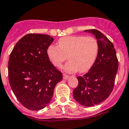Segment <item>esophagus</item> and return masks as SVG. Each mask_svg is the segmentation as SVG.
Returning a JSON list of instances; mask_svg holds the SVG:
<instances>
[{
    "label": "esophagus",
    "instance_id": "1",
    "mask_svg": "<svg viewBox=\"0 0 129 129\" xmlns=\"http://www.w3.org/2000/svg\"><path fill=\"white\" fill-rule=\"evenodd\" d=\"M70 77V75H68L67 74H63V79H68Z\"/></svg>",
    "mask_w": 129,
    "mask_h": 129
}]
</instances>
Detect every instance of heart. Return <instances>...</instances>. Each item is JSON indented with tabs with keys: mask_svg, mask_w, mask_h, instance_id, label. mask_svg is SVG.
Segmentation results:
<instances>
[{
	"mask_svg": "<svg viewBox=\"0 0 129 129\" xmlns=\"http://www.w3.org/2000/svg\"><path fill=\"white\" fill-rule=\"evenodd\" d=\"M99 46L92 36H67L60 38L58 46L50 45L47 50L50 60L56 68H61L67 59L70 61L64 67L69 72H86L96 61Z\"/></svg>",
	"mask_w": 129,
	"mask_h": 129,
	"instance_id": "obj_1",
	"label": "heart"
}]
</instances>
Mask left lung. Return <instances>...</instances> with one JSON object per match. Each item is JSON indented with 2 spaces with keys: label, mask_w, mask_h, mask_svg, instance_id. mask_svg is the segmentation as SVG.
Masks as SVG:
<instances>
[{
  "label": "left lung",
  "mask_w": 129,
  "mask_h": 129,
  "mask_svg": "<svg viewBox=\"0 0 129 129\" xmlns=\"http://www.w3.org/2000/svg\"><path fill=\"white\" fill-rule=\"evenodd\" d=\"M94 35L99 50L96 61L83 76L77 77L78 86L73 97L84 106H94L104 102L113 89L118 70V59L113 43L96 29L85 30Z\"/></svg>",
  "instance_id": "1"
}]
</instances>
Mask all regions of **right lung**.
<instances>
[{
	"label": "right lung",
	"instance_id": "add662e5",
	"mask_svg": "<svg viewBox=\"0 0 129 129\" xmlns=\"http://www.w3.org/2000/svg\"><path fill=\"white\" fill-rule=\"evenodd\" d=\"M53 41L47 35L29 33L16 43L10 55V85L18 101L30 110L45 108L56 84L63 79L47 54Z\"/></svg>",
	"mask_w": 129,
	"mask_h": 129
}]
</instances>
